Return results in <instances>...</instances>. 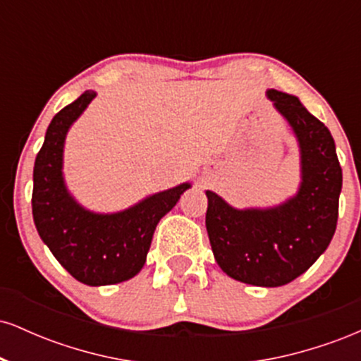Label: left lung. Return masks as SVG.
<instances>
[{"label":"left lung","instance_id":"1","mask_svg":"<svg viewBox=\"0 0 361 361\" xmlns=\"http://www.w3.org/2000/svg\"><path fill=\"white\" fill-rule=\"evenodd\" d=\"M300 149L299 192L268 209H234L207 190L205 226L226 275L256 287L287 285L316 263L336 231L343 173L334 139L293 94L267 91Z\"/></svg>","mask_w":361,"mask_h":361}]
</instances>
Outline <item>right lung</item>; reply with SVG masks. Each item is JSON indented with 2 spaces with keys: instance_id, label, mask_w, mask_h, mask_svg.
Wrapping results in <instances>:
<instances>
[{
  "instance_id": "right-lung-1",
  "label": "right lung",
  "mask_w": 361,
  "mask_h": 361,
  "mask_svg": "<svg viewBox=\"0 0 361 361\" xmlns=\"http://www.w3.org/2000/svg\"><path fill=\"white\" fill-rule=\"evenodd\" d=\"M94 97V91H85L49 123L35 157L32 214L40 239L62 267L81 283L100 287L126 281L142 270L157 222L192 185L154 193L115 214L91 212L78 204L64 183L62 152L69 127Z\"/></svg>"
}]
</instances>
